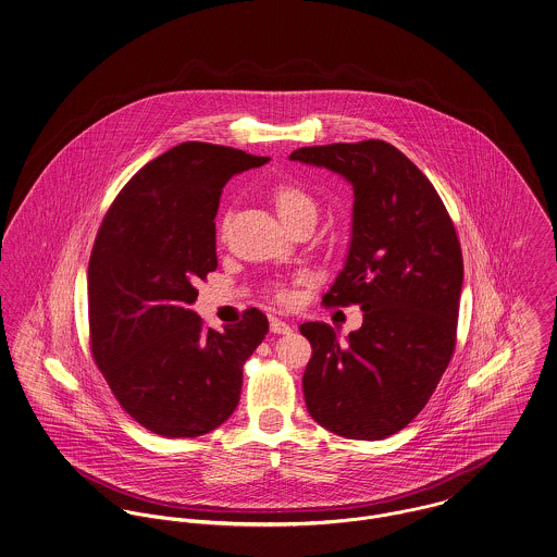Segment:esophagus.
<instances>
[{"instance_id": "esophagus-1", "label": "esophagus", "mask_w": 557, "mask_h": 557, "mask_svg": "<svg viewBox=\"0 0 557 557\" xmlns=\"http://www.w3.org/2000/svg\"><path fill=\"white\" fill-rule=\"evenodd\" d=\"M270 332L272 334H292L294 327L287 323V321H281V319H270Z\"/></svg>"}]
</instances>
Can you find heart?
<instances>
[{"instance_id":"1","label":"heart","mask_w":557,"mask_h":557,"mask_svg":"<svg viewBox=\"0 0 557 557\" xmlns=\"http://www.w3.org/2000/svg\"><path fill=\"white\" fill-rule=\"evenodd\" d=\"M272 202L276 207L281 222L292 220L299 213H314V200L310 198V194L294 184H281L274 187ZM281 297H285V294H281Z\"/></svg>"}]
</instances>
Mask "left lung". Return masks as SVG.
Wrapping results in <instances>:
<instances>
[{"label":"left lung","instance_id":"8db88e82","mask_svg":"<svg viewBox=\"0 0 557 557\" xmlns=\"http://www.w3.org/2000/svg\"><path fill=\"white\" fill-rule=\"evenodd\" d=\"M289 160L352 186L350 245L323 304L363 310V325L344 339L327 323L299 325L312 344L306 408L339 437L377 442L420 413L451 359L460 243L433 184L386 141L299 148Z\"/></svg>","mask_w":557,"mask_h":557}]
</instances>
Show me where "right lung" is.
<instances>
[{
	"label": "right lung",
	"instance_id": "right-lung-1",
	"mask_svg": "<svg viewBox=\"0 0 557 557\" xmlns=\"http://www.w3.org/2000/svg\"><path fill=\"white\" fill-rule=\"evenodd\" d=\"M270 158L187 141L113 200L88 263L92 355L115 399L162 437H198L238 406L243 366L268 334L258 308L223 332L191 310L218 268L215 215L234 175Z\"/></svg>",
	"mask_w": 557,
	"mask_h": 557
}]
</instances>
